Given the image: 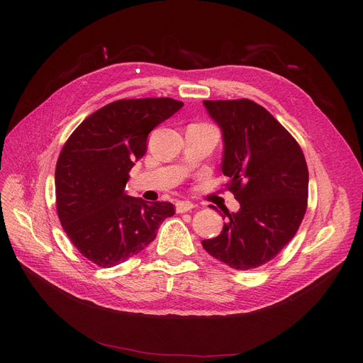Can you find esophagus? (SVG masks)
Segmentation results:
<instances>
[{"mask_svg": "<svg viewBox=\"0 0 363 363\" xmlns=\"http://www.w3.org/2000/svg\"><path fill=\"white\" fill-rule=\"evenodd\" d=\"M175 207H177V212L178 213H184V212H188V211H191V208H194L196 206H194V203H191V201H177L175 203Z\"/></svg>", "mask_w": 363, "mask_h": 363, "instance_id": "obj_1", "label": "esophagus"}]
</instances>
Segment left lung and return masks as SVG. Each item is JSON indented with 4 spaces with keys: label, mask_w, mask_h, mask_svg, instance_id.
Listing matches in <instances>:
<instances>
[{
    "label": "left lung",
    "mask_w": 363,
    "mask_h": 363,
    "mask_svg": "<svg viewBox=\"0 0 363 363\" xmlns=\"http://www.w3.org/2000/svg\"><path fill=\"white\" fill-rule=\"evenodd\" d=\"M203 104L222 130V174L240 211H226L220 234L201 244L237 271L255 269L296 235L308 206V164L289 130L255 101Z\"/></svg>",
    "instance_id": "obj_1"
}]
</instances>
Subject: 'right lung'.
<instances>
[{
  "label": "right lung",
  "mask_w": 363,
  "mask_h": 363,
  "mask_svg": "<svg viewBox=\"0 0 363 363\" xmlns=\"http://www.w3.org/2000/svg\"><path fill=\"white\" fill-rule=\"evenodd\" d=\"M184 106L174 99L118 100L88 116L55 166L57 213L72 244L92 263L113 268L143 252L174 204L126 193L129 170L148 133Z\"/></svg>",
  "instance_id": "1"
}]
</instances>
